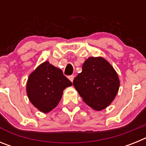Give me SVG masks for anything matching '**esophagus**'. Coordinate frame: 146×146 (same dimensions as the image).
<instances>
[{
	"mask_svg": "<svg viewBox=\"0 0 146 146\" xmlns=\"http://www.w3.org/2000/svg\"><path fill=\"white\" fill-rule=\"evenodd\" d=\"M74 75H70V76H69V77H68V78H69V80H70L71 82H72V81L74 80Z\"/></svg>",
	"mask_w": 146,
	"mask_h": 146,
	"instance_id": "obj_1",
	"label": "esophagus"
}]
</instances>
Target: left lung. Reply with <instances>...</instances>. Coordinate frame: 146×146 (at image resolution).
I'll return each mask as SVG.
<instances>
[{"label": "left lung", "mask_w": 146, "mask_h": 146, "mask_svg": "<svg viewBox=\"0 0 146 146\" xmlns=\"http://www.w3.org/2000/svg\"><path fill=\"white\" fill-rule=\"evenodd\" d=\"M73 85L82 100L95 110H102L114 100L120 80L117 72L102 57H89Z\"/></svg>", "instance_id": "left-lung-1"}]
</instances>
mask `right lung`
Masks as SVG:
<instances>
[{
	"instance_id": "right-lung-1",
	"label": "right lung",
	"mask_w": 146,
	"mask_h": 146,
	"mask_svg": "<svg viewBox=\"0 0 146 146\" xmlns=\"http://www.w3.org/2000/svg\"><path fill=\"white\" fill-rule=\"evenodd\" d=\"M71 86L72 82L60 69L45 61L29 75L26 91L33 106L47 113L57 106L64 90Z\"/></svg>"
}]
</instances>
